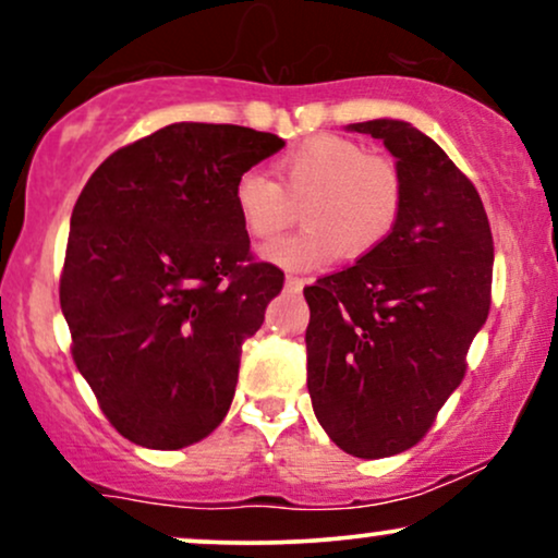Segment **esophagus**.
I'll use <instances>...</instances> for the list:
<instances>
[{
  "mask_svg": "<svg viewBox=\"0 0 558 558\" xmlns=\"http://www.w3.org/2000/svg\"><path fill=\"white\" fill-rule=\"evenodd\" d=\"M286 288H288V291H301V288H304V278H296V275H288Z\"/></svg>",
  "mask_w": 558,
  "mask_h": 558,
  "instance_id": "obj_1",
  "label": "esophagus"
}]
</instances>
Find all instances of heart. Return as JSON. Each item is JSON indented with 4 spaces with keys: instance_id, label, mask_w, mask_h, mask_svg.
Masks as SVG:
<instances>
[{
    "instance_id": "obj_1",
    "label": "heart",
    "mask_w": 558,
    "mask_h": 558,
    "mask_svg": "<svg viewBox=\"0 0 558 558\" xmlns=\"http://www.w3.org/2000/svg\"><path fill=\"white\" fill-rule=\"evenodd\" d=\"M280 183L246 170L233 185L243 228L270 241L304 213L299 233L267 246V257L291 270H306L338 254L367 257L393 233L403 207V181L393 162L369 157L356 141L312 136L278 162Z\"/></svg>"
}]
</instances>
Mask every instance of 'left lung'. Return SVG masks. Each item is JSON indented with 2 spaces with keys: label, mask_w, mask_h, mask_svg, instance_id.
I'll list each match as a JSON object with an SVG mask.
<instances>
[{
  "label": "left lung",
  "mask_w": 558,
  "mask_h": 558,
  "mask_svg": "<svg viewBox=\"0 0 558 558\" xmlns=\"http://www.w3.org/2000/svg\"><path fill=\"white\" fill-rule=\"evenodd\" d=\"M349 128L396 157L403 207L375 252L304 288L306 388L332 444L383 459L417 446L464 380L490 310L493 235L477 189L430 136L403 120Z\"/></svg>",
  "instance_id": "left-lung-1"
}]
</instances>
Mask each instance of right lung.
<instances>
[{
  "mask_svg": "<svg viewBox=\"0 0 558 558\" xmlns=\"http://www.w3.org/2000/svg\"><path fill=\"white\" fill-rule=\"evenodd\" d=\"M283 146L254 128L172 123L83 185L60 306L75 367L133 444L175 451L228 414L241 345L283 288L248 248L233 185Z\"/></svg>",
  "mask_w": 558,
  "mask_h": 558,
  "instance_id": "obj_1",
  "label": "right lung"
}]
</instances>
